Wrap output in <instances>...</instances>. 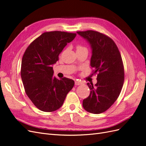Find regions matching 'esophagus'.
I'll use <instances>...</instances> for the list:
<instances>
[{
    "label": "esophagus",
    "mask_w": 146,
    "mask_h": 146,
    "mask_svg": "<svg viewBox=\"0 0 146 146\" xmlns=\"http://www.w3.org/2000/svg\"><path fill=\"white\" fill-rule=\"evenodd\" d=\"M82 83L80 81H78V80H76L75 81V85H82Z\"/></svg>",
    "instance_id": "esophagus-1"
}]
</instances>
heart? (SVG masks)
<instances>
[{
  "instance_id": "heart-1",
  "label": "heart",
  "mask_w": 146,
  "mask_h": 146,
  "mask_svg": "<svg viewBox=\"0 0 146 146\" xmlns=\"http://www.w3.org/2000/svg\"><path fill=\"white\" fill-rule=\"evenodd\" d=\"M83 48H85V47H83V46H81V45H79V44L77 46V50L83 49Z\"/></svg>"
}]
</instances>
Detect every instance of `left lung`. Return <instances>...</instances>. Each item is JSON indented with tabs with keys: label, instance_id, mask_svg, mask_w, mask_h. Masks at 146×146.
<instances>
[{
	"label": "left lung",
	"instance_id": "8db88e82",
	"mask_svg": "<svg viewBox=\"0 0 146 146\" xmlns=\"http://www.w3.org/2000/svg\"><path fill=\"white\" fill-rule=\"evenodd\" d=\"M77 33L90 44L92 75L98 74L94 86L87 83L90 94L83 100V107L91 113L100 114L110 108L121 93L124 82L122 59L115 42L107 35L93 30Z\"/></svg>",
	"mask_w": 146,
	"mask_h": 146
}]
</instances>
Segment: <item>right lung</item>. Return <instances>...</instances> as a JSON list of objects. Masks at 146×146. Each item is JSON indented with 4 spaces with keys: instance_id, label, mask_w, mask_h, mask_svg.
<instances>
[{
    "instance_id": "right-lung-1",
    "label": "right lung",
    "mask_w": 146,
    "mask_h": 146,
    "mask_svg": "<svg viewBox=\"0 0 146 146\" xmlns=\"http://www.w3.org/2000/svg\"><path fill=\"white\" fill-rule=\"evenodd\" d=\"M76 35L60 31L44 32L26 48L22 59V80L26 94L41 111L52 112L59 109L72 89V79L59 80L53 76L52 64Z\"/></svg>"
}]
</instances>
